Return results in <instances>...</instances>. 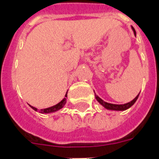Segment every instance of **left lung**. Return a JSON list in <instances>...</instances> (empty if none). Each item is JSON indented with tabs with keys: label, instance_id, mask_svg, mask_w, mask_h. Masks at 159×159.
<instances>
[{
	"label": "left lung",
	"instance_id": "8db88e82",
	"mask_svg": "<svg viewBox=\"0 0 159 159\" xmlns=\"http://www.w3.org/2000/svg\"><path fill=\"white\" fill-rule=\"evenodd\" d=\"M132 29L134 31V34L135 35V31L134 29V28L132 27ZM139 95L140 94H138V95L133 100H131V102H128V103H126V104H110V103H107V102H104V100H101L98 95H95V98H96V100L97 101L100 103V104H102L103 106L107 109H110V110H117V111H123V110H126V109H129L130 107H131L135 104V102L137 100L138 97H139Z\"/></svg>",
	"mask_w": 159,
	"mask_h": 159
}]
</instances>
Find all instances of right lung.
I'll return each instance as SVG.
<instances>
[{"label":"right lung","instance_id":"add662e5","mask_svg":"<svg viewBox=\"0 0 159 159\" xmlns=\"http://www.w3.org/2000/svg\"><path fill=\"white\" fill-rule=\"evenodd\" d=\"M67 93H66V95H65V97H67ZM65 104H66V98H64V99H63L61 101L59 102V104H55V105H54V106H52V107H50V108H47V109H41V110H40V113H54V112H56V111H58V110H59L60 109H62V108H63V107L65 105ZM30 107L33 109H34L35 111H37V108L31 106V105H30Z\"/></svg>","mask_w":159,"mask_h":159}]
</instances>
